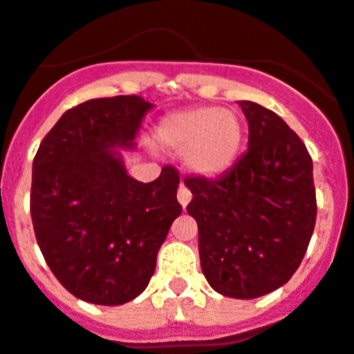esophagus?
<instances>
[{"mask_svg":"<svg viewBox=\"0 0 354 354\" xmlns=\"http://www.w3.org/2000/svg\"><path fill=\"white\" fill-rule=\"evenodd\" d=\"M177 199H179L180 205L186 206V205H188V203H190V201H192V192L188 190V188H186L185 185H180L179 192H177Z\"/></svg>","mask_w":354,"mask_h":354,"instance_id":"34e87169","label":"esophagus"}]
</instances>
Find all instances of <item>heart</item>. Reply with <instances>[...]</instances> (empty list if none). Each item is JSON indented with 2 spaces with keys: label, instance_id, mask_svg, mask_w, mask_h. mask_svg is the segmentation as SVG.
Returning a JSON list of instances; mask_svg holds the SVG:
<instances>
[{
  "label": "heart",
  "instance_id": "obj_1",
  "mask_svg": "<svg viewBox=\"0 0 354 354\" xmlns=\"http://www.w3.org/2000/svg\"><path fill=\"white\" fill-rule=\"evenodd\" d=\"M157 137L166 148L186 151V164L194 174L214 177L236 162L243 122L236 113L221 107H192L164 118Z\"/></svg>",
  "mask_w": 354,
  "mask_h": 354
}]
</instances>
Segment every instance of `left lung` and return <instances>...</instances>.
<instances>
[{"label": "left lung", "mask_w": 354, "mask_h": 354, "mask_svg": "<svg viewBox=\"0 0 354 354\" xmlns=\"http://www.w3.org/2000/svg\"><path fill=\"white\" fill-rule=\"evenodd\" d=\"M248 120V149L216 179L186 177V212L199 226L201 268L212 289L259 298L292 278L316 223L313 159L274 111L237 102Z\"/></svg>", "instance_id": "8db88e82"}]
</instances>
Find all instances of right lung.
I'll use <instances>...</instances> for the list:
<instances>
[{
	"mask_svg": "<svg viewBox=\"0 0 354 354\" xmlns=\"http://www.w3.org/2000/svg\"><path fill=\"white\" fill-rule=\"evenodd\" d=\"M151 104L95 98L71 107L32 162L30 217L45 261L73 296L122 305L148 287L171 223L180 216L179 171L138 183L115 148H133Z\"/></svg>",
	"mask_w": 354,
	"mask_h": 354,
	"instance_id": "1",
	"label": "right lung"
}]
</instances>
